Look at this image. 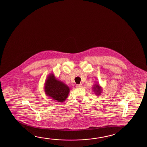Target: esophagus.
<instances>
[{"label":"esophagus","instance_id":"1","mask_svg":"<svg viewBox=\"0 0 147 147\" xmlns=\"http://www.w3.org/2000/svg\"><path fill=\"white\" fill-rule=\"evenodd\" d=\"M76 87L78 88H81L82 87V84H76Z\"/></svg>","mask_w":147,"mask_h":147}]
</instances>
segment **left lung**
Returning <instances> with one entry per match:
<instances>
[{
  "mask_svg": "<svg viewBox=\"0 0 147 147\" xmlns=\"http://www.w3.org/2000/svg\"><path fill=\"white\" fill-rule=\"evenodd\" d=\"M92 90L97 96H99L100 95H101V93L102 92V87L100 86L98 82L93 85V87L92 88Z\"/></svg>",
  "mask_w": 147,
  "mask_h": 147,
  "instance_id": "left-lung-1",
  "label": "left lung"
}]
</instances>
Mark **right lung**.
<instances>
[{
    "label": "right lung",
    "mask_w": 147,
    "mask_h": 147,
    "mask_svg": "<svg viewBox=\"0 0 147 147\" xmlns=\"http://www.w3.org/2000/svg\"><path fill=\"white\" fill-rule=\"evenodd\" d=\"M44 90L47 96L56 101L63 102L67 98L70 89L67 84L58 80L53 73H51L47 77Z\"/></svg>",
    "instance_id": "obj_1"
}]
</instances>
